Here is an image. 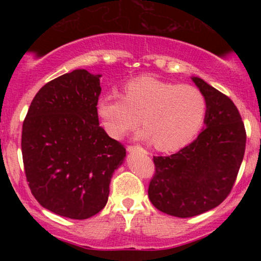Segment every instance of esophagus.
I'll return each instance as SVG.
<instances>
[{"mask_svg": "<svg viewBox=\"0 0 261 261\" xmlns=\"http://www.w3.org/2000/svg\"><path fill=\"white\" fill-rule=\"evenodd\" d=\"M127 151L130 152V153H134V152H142V153H147V151L146 149H143L141 146H127Z\"/></svg>", "mask_w": 261, "mask_h": 261, "instance_id": "1", "label": "esophagus"}]
</instances>
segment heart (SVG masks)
Listing matches in <instances>:
<instances>
[{
	"mask_svg": "<svg viewBox=\"0 0 261 261\" xmlns=\"http://www.w3.org/2000/svg\"><path fill=\"white\" fill-rule=\"evenodd\" d=\"M101 125L113 139H122L141 121L139 136L154 141L161 151L187 146L205 121L207 100L196 87L140 76L124 85V95L112 92L97 103Z\"/></svg>",
	"mask_w": 261,
	"mask_h": 261,
	"instance_id": "obj_1",
	"label": "heart"
}]
</instances>
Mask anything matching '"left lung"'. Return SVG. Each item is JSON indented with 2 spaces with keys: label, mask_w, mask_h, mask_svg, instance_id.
<instances>
[{
  "label": "left lung",
  "mask_w": 261,
  "mask_h": 261,
  "mask_svg": "<svg viewBox=\"0 0 261 261\" xmlns=\"http://www.w3.org/2000/svg\"><path fill=\"white\" fill-rule=\"evenodd\" d=\"M195 85L207 100L205 128L174 154L153 155L148 197L160 211L193 217L215 208L229 195L244 157L242 116L230 98L199 77Z\"/></svg>",
  "instance_id": "8db88e82"
}]
</instances>
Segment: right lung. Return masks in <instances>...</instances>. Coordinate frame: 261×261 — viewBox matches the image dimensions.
Segmentation results:
<instances>
[{"label": "right lung", "instance_id": "add662e5", "mask_svg": "<svg viewBox=\"0 0 261 261\" xmlns=\"http://www.w3.org/2000/svg\"><path fill=\"white\" fill-rule=\"evenodd\" d=\"M100 74L74 70L41 87L22 128L24 172L45 208L72 220L103 210L126 149L99 126Z\"/></svg>", "mask_w": 261, "mask_h": 261}]
</instances>
